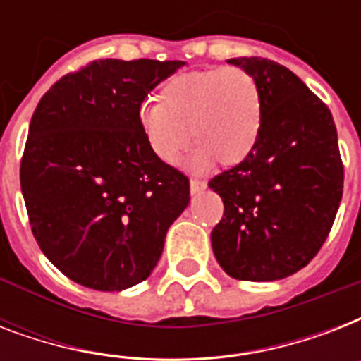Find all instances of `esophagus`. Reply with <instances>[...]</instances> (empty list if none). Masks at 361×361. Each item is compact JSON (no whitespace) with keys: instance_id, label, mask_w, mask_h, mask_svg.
<instances>
[{"instance_id":"esophagus-1","label":"esophagus","mask_w":361,"mask_h":361,"mask_svg":"<svg viewBox=\"0 0 361 361\" xmlns=\"http://www.w3.org/2000/svg\"><path fill=\"white\" fill-rule=\"evenodd\" d=\"M206 189V181L197 180V178H191V192L192 195H197V192L204 191Z\"/></svg>"}]
</instances>
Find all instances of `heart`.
Instances as JSON below:
<instances>
[{
  "instance_id": "heart-1",
  "label": "heart",
  "mask_w": 361,
  "mask_h": 361,
  "mask_svg": "<svg viewBox=\"0 0 361 361\" xmlns=\"http://www.w3.org/2000/svg\"><path fill=\"white\" fill-rule=\"evenodd\" d=\"M138 125L163 163L174 164L192 138V166L202 169L214 159L232 166L257 146L262 127L260 86L241 67L180 73L159 87L157 103L142 106Z\"/></svg>"
}]
</instances>
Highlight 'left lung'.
Returning a JSON list of instances; mask_svg holds the SVG:
<instances>
[{
  "mask_svg": "<svg viewBox=\"0 0 361 361\" xmlns=\"http://www.w3.org/2000/svg\"><path fill=\"white\" fill-rule=\"evenodd\" d=\"M262 95L257 146L209 180L225 204L212 231L221 268L240 281H277L307 266L336 221L343 161L330 109L292 71L266 58H232Z\"/></svg>",
  "mask_w": 361,
  "mask_h": 361,
  "instance_id": "left-lung-1",
  "label": "left lung"
}]
</instances>
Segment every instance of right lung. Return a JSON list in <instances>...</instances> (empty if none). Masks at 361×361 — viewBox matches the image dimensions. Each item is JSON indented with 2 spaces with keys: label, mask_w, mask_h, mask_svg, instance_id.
<instances>
[{
  "label": "right lung",
  "mask_w": 361,
  "mask_h": 361,
  "mask_svg": "<svg viewBox=\"0 0 361 361\" xmlns=\"http://www.w3.org/2000/svg\"><path fill=\"white\" fill-rule=\"evenodd\" d=\"M185 61L97 59L37 104L20 187L41 251L75 283L118 292L149 277L189 178L159 161L138 125L147 93Z\"/></svg>",
  "instance_id": "1"
}]
</instances>
